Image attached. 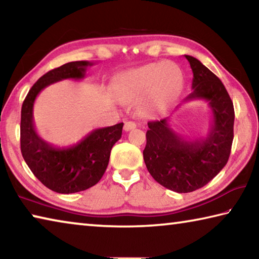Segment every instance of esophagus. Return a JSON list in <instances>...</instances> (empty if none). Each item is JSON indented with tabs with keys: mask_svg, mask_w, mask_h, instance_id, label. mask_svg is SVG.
I'll list each match as a JSON object with an SVG mask.
<instances>
[{
	"mask_svg": "<svg viewBox=\"0 0 259 259\" xmlns=\"http://www.w3.org/2000/svg\"><path fill=\"white\" fill-rule=\"evenodd\" d=\"M136 126H137V124L135 123V122H133V121H128V122H125L124 123V131H130V130H133V129H135Z\"/></svg>",
	"mask_w": 259,
	"mask_h": 259,
	"instance_id": "34e87169",
	"label": "esophagus"
}]
</instances>
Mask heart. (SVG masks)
<instances>
[{
    "instance_id": "1",
    "label": "heart",
    "mask_w": 259,
    "mask_h": 259,
    "mask_svg": "<svg viewBox=\"0 0 259 259\" xmlns=\"http://www.w3.org/2000/svg\"><path fill=\"white\" fill-rule=\"evenodd\" d=\"M183 88L182 69L170 61H157L123 74L117 85V94L124 99L142 100V112L147 116H154L174 106Z\"/></svg>"
}]
</instances>
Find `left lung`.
<instances>
[{"mask_svg": "<svg viewBox=\"0 0 259 259\" xmlns=\"http://www.w3.org/2000/svg\"><path fill=\"white\" fill-rule=\"evenodd\" d=\"M191 65L192 91L184 102L204 100L212 113L207 137L187 140L169 125V117L148 122L143 152L148 172L165 188L193 192L216 177L229 161L233 142L234 107L222 81L194 57Z\"/></svg>", "mask_w": 259, "mask_h": 259, "instance_id": "left-lung-1", "label": "left lung"}]
</instances>
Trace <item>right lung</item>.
<instances>
[{"mask_svg":"<svg viewBox=\"0 0 259 259\" xmlns=\"http://www.w3.org/2000/svg\"><path fill=\"white\" fill-rule=\"evenodd\" d=\"M93 63L71 61L48 72L32 87L21 107L20 148L30 171L51 191L71 194L96 185L106 170L111 150L122 136L123 123L98 128L75 145L56 147L36 133L33 119L35 99L48 85L66 78L81 80Z\"/></svg>","mask_w":259,"mask_h":259,"instance_id":"add662e5","label":"right lung"}]
</instances>
